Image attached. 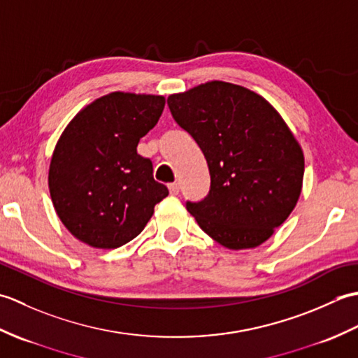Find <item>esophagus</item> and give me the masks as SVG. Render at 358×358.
<instances>
[{
  "mask_svg": "<svg viewBox=\"0 0 358 358\" xmlns=\"http://www.w3.org/2000/svg\"><path fill=\"white\" fill-rule=\"evenodd\" d=\"M167 187H169V192L172 195H178V192H180V185L178 183H171Z\"/></svg>",
  "mask_w": 358,
  "mask_h": 358,
  "instance_id": "esophagus-1",
  "label": "esophagus"
}]
</instances>
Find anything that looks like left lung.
Segmentation results:
<instances>
[{
	"label": "left lung",
	"instance_id": "8db88e82",
	"mask_svg": "<svg viewBox=\"0 0 358 358\" xmlns=\"http://www.w3.org/2000/svg\"><path fill=\"white\" fill-rule=\"evenodd\" d=\"M167 106L209 167L208 195L186 209L220 245H262L295 208L305 172L283 118L260 95L224 81L171 95Z\"/></svg>",
	"mask_w": 358,
	"mask_h": 358
}]
</instances>
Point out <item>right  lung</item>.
<instances>
[{
	"mask_svg": "<svg viewBox=\"0 0 358 358\" xmlns=\"http://www.w3.org/2000/svg\"><path fill=\"white\" fill-rule=\"evenodd\" d=\"M164 109V98L113 92L89 104L53 150L49 189L63 224L86 245L115 249L148 224L167 187L136 146Z\"/></svg>",
	"mask_w": 358,
	"mask_h": 358,
	"instance_id": "obj_1",
	"label": "right lung"
}]
</instances>
